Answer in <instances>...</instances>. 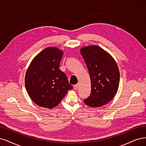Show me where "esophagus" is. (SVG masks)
I'll use <instances>...</instances> for the list:
<instances>
[{
	"label": "esophagus",
	"mask_w": 146,
	"mask_h": 146,
	"mask_svg": "<svg viewBox=\"0 0 146 146\" xmlns=\"http://www.w3.org/2000/svg\"><path fill=\"white\" fill-rule=\"evenodd\" d=\"M73 88L75 90H76L78 88V84H75V85H74V86H73Z\"/></svg>",
	"instance_id": "esophagus-1"
}]
</instances>
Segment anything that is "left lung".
I'll return each mask as SVG.
<instances>
[{
  "mask_svg": "<svg viewBox=\"0 0 146 146\" xmlns=\"http://www.w3.org/2000/svg\"><path fill=\"white\" fill-rule=\"evenodd\" d=\"M85 60L91 81V93L84 100L89 107H99L109 102L118 90L120 74L115 60L98 45L80 49Z\"/></svg>",
  "mask_w": 146,
  "mask_h": 146,
  "instance_id": "obj_1",
  "label": "left lung"
}]
</instances>
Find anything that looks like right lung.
Returning a JSON list of instances; mask_svg holds the SVG:
<instances>
[{
    "label": "right lung",
    "instance_id": "right-lung-1",
    "mask_svg": "<svg viewBox=\"0 0 146 146\" xmlns=\"http://www.w3.org/2000/svg\"><path fill=\"white\" fill-rule=\"evenodd\" d=\"M63 54V50L48 46L35 56L27 70V92L31 100L41 107L51 109L56 107L73 88L66 74L59 69Z\"/></svg>",
    "mask_w": 146,
    "mask_h": 146
}]
</instances>
